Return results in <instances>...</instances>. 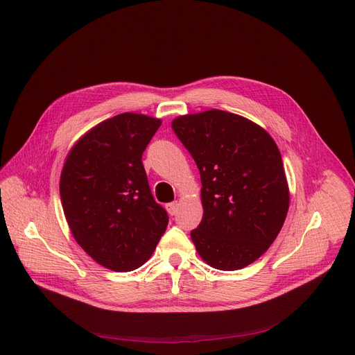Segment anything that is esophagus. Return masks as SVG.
Instances as JSON below:
<instances>
[{
    "mask_svg": "<svg viewBox=\"0 0 355 355\" xmlns=\"http://www.w3.org/2000/svg\"><path fill=\"white\" fill-rule=\"evenodd\" d=\"M178 207H180V202H173V203L166 205V210L171 216H174L178 211Z\"/></svg>",
    "mask_w": 355,
    "mask_h": 355,
    "instance_id": "34e87169",
    "label": "esophagus"
}]
</instances>
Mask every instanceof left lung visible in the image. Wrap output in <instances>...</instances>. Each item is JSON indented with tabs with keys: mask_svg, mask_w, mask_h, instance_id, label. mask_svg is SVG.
Instances as JSON below:
<instances>
[{
	"mask_svg": "<svg viewBox=\"0 0 355 355\" xmlns=\"http://www.w3.org/2000/svg\"><path fill=\"white\" fill-rule=\"evenodd\" d=\"M171 126L202 178L203 219L190 234L198 255L222 271L252 264L279 235L288 210L277 144L257 123L216 109L178 116Z\"/></svg>",
	"mask_w": 355,
	"mask_h": 355,
	"instance_id": "left-lung-1",
	"label": "left lung"
}]
</instances>
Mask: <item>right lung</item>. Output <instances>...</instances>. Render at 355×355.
<instances>
[{
	"mask_svg": "<svg viewBox=\"0 0 355 355\" xmlns=\"http://www.w3.org/2000/svg\"><path fill=\"white\" fill-rule=\"evenodd\" d=\"M161 119L121 113L81 136L65 159L59 193L72 236L97 264L144 266L168 225L152 197L142 153Z\"/></svg>",
	"mask_w": 355,
	"mask_h": 355,
	"instance_id": "right-lung-1",
	"label": "right lung"
}]
</instances>
